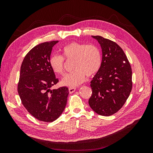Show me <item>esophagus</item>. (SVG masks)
I'll return each instance as SVG.
<instances>
[{"label":"esophagus","instance_id":"34e87169","mask_svg":"<svg viewBox=\"0 0 153 153\" xmlns=\"http://www.w3.org/2000/svg\"><path fill=\"white\" fill-rule=\"evenodd\" d=\"M75 90H76V87H69V93H71V94L75 92Z\"/></svg>","mask_w":153,"mask_h":153}]
</instances>
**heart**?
<instances>
[{
    "mask_svg": "<svg viewBox=\"0 0 153 153\" xmlns=\"http://www.w3.org/2000/svg\"><path fill=\"white\" fill-rule=\"evenodd\" d=\"M62 56L57 54L51 55L50 66L53 72L62 75L64 71V59H74L75 71L68 73L61 80L62 85L75 87L84 81L86 75L91 76L98 72L101 65V53L100 49L93 45L72 42L62 49Z\"/></svg>",
    "mask_w": 153,
    "mask_h": 153,
    "instance_id": "heart-1",
    "label": "heart"
}]
</instances>
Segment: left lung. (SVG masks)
Returning <instances> with one entry per match:
<instances>
[{
	"instance_id": "8db88e82",
	"label": "left lung",
	"mask_w": 153,
	"mask_h": 153,
	"mask_svg": "<svg viewBox=\"0 0 153 153\" xmlns=\"http://www.w3.org/2000/svg\"><path fill=\"white\" fill-rule=\"evenodd\" d=\"M102 50L100 70L91 82L92 93L89 100L96 113L110 116L122 108L132 89L131 68L123 49L114 41L92 36Z\"/></svg>"
}]
</instances>
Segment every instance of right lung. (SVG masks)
Masks as SVG:
<instances>
[{"instance_id": "right-lung-1", "label": "right lung", "mask_w": 153, "mask_h": 153, "mask_svg": "<svg viewBox=\"0 0 153 153\" xmlns=\"http://www.w3.org/2000/svg\"><path fill=\"white\" fill-rule=\"evenodd\" d=\"M59 41L36 45L22 63L18 92L27 110L39 121L51 123L62 114L67 103L68 88L51 90L59 80L51 68L49 59Z\"/></svg>"}]
</instances>
